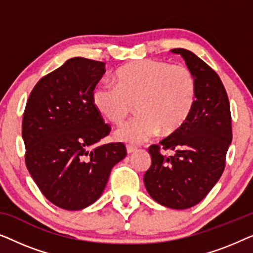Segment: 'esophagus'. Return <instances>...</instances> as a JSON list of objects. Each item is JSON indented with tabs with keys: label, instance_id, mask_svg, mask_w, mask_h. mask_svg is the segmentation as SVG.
I'll return each instance as SVG.
<instances>
[{
	"label": "esophagus",
	"instance_id": "obj_1",
	"mask_svg": "<svg viewBox=\"0 0 253 253\" xmlns=\"http://www.w3.org/2000/svg\"><path fill=\"white\" fill-rule=\"evenodd\" d=\"M134 151H137V147H134V146H131V145H127V146H126V153H127V154H131V153H133Z\"/></svg>",
	"mask_w": 253,
	"mask_h": 253
}]
</instances>
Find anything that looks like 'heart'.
Segmentation results:
<instances>
[{
  "label": "heart",
  "instance_id": "obj_1",
  "mask_svg": "<svg viewBox=\"0 0 253 253\" xmlns=\"http://www.w3.org/2000/svg\"><path fill=\"white\" fill-rule=\"evenodd\" d=\"M114 82L116 86H96L92 102L114 124L122 123L136 103L139 114L116 131L119 140L141 144L159 131L164 136L177 132L195 108L196 79L183 65L158 60L133 62L117 69Z\"/></svg>",
  "mask_w": 253,
  "mask_h": 253
}]
</instances>
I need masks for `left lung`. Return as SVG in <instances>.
Segmentation results:
<instances>
[{
  "label": "left lung",
  "instance_id": "obj_1",
  "mask_svg": "<svg viewBox=\"0 0 253 253\" xmlns=\"http://www.w3.org/2000/svg\"><path fill=\"white\" fill-rule=\"evenodd\" d=\"M196 79V105L186 123L159 145L148 148L152 165L145 188L155 202L185 210L205 198L222 175L233 139L230 105L226 88L212 68L192 53L176 48ZM174 151L165 156L161 150Z\"/></svg>",
  "mask_w": 253,
  "mask_h": 253
}]
</instances>
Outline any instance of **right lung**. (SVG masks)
Returning <instances> with one entry per match:
<instances>
[{"mask_svg":"<svg viewBox=\"0 0 253 253\" xmlns=\"http://www.w3.org/2000/svg\"><path fill=\"white\" fill-rule=\"evenodd\" d=\"M105 63L68 60L37 83L27 100L22 136L25 162L42 195L60 209L79 211L96 202L112 168L123 160V143L96 146L110 132L92 102Z\"/></svg>","mask_w":253,"mask_h":253,"instance_id":"add662e5","label":"right lung"}]
</instances>
